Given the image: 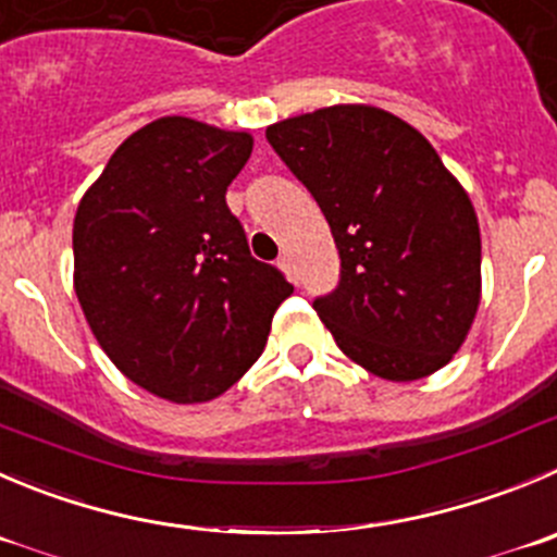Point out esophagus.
Segmentation results:
<instances>
[{"label":"esophagus","instance_id":"34e87169","mask_svg":"<svg viewBox=\"0 0 557 557\" xmlns=\"http://www.w3.org/2000/svg\"><path fill=\"white\" fill-rule=\"evenodd\" d=\"M278 268H282L284 273H287L289 278L295 282V264H293V259H289V253H282V257H278Z\"/></svg>","mask_w":557,"mask_h":557}]
</instances>
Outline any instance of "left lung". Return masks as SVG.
Returning a JSON list of instances; mask_svg holds the SVG:
<instances>
[{
	"label": "left lung",
	"mask_w": 557,
	"mask_h": 557,
	"mask_svg": "<svg viewBox=\"0 0 557 557\" xmlns=\"http://www.w3.org/2000/svg\"><path fill=\"white\" fill-rule=\"evenodd\" d=\"M264 136L338 248L336 289L314 298L338 349L396 383L446 367L479 309L481 235L434 147L374 106H331Z\"/></svg>",
	"instance_id": "obj_1"
}]
</instances>
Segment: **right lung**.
<instances>
[{
	"label": "right lung",
	"instance_id": "add662e5",
	"mask_svg": "<svg viewBox=\"0 0 557 557\" xmlns=\"http://www.w3.org/2000/svg\"><path fill=\"white\" fill-rule=\"evenodd\" d=\"M251 147L248 134L163 116L116 147L73 221L95 338L125 377L177 405L235 385L293 295L226 208Z\"/></svg>",
	"mask_w": 557,
	"mask_h": 557
}]
</instances>
